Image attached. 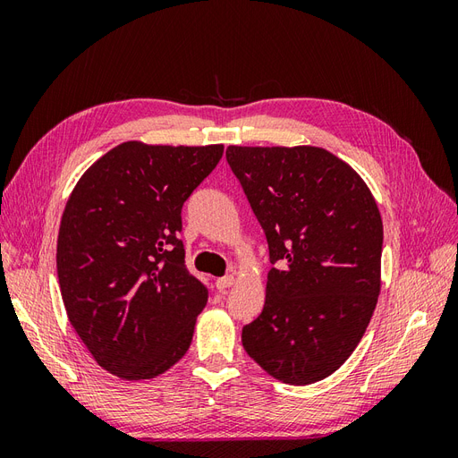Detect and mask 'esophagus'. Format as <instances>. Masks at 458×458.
I'll return each mask as SVG.
<instances>
[{"label":"esophagus","mask_w":458,"mask_h":458,"mask_svg":"<svg viewBox=\"0 0 458 458\" xmlns=\"http://www.w3.org/2000/svg\"><path fill=\"white\" fill-rule=\"evenodd\" d=\"M233 283H234V276H233V275L221 276V279H217V281H216V288H219V290H225V288H229Z\"/></svg>","instance_id":"esophagus-1"}]
</instances>
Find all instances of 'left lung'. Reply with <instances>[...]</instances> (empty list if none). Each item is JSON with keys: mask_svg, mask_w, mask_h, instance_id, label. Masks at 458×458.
<instances>
[{"mask_svg": "<svg viewBox=\"0 0 458 458\" xmlns=\"http://www.w3.org/2000/svg\"><path fill=\"white\" fill-rule=\"evenodd\" d=\"M266 233L263 311L242 345L273 378L330 377L361 342L380 294L382 217L359 174L318 147H227Z\"/></svg>", "mask_w": 458, "mask_h": 458, "instance_id": "left-lung-1", "label": "left lung"}]
</instances>
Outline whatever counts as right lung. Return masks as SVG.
Returning <instances> with one entry per match:
<instances>
[{"mask_svg": "<svg viewBox=\"0 0 458 458\" xmlns=\"http://www.w3.org/2000/svg\"><path fill=\"white\" fill-rule=\"evenodd\" d=\"M221 155L224 145L122 143L66 202L57 275L68 321L118 378H155L189 350L208 288L185 266L182 208Z\"/></svg>", "mask_w": 458, "mask_h": 458, "instance_id": "add662e5", "label": "right lung"}]
</instances>
